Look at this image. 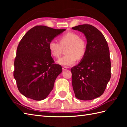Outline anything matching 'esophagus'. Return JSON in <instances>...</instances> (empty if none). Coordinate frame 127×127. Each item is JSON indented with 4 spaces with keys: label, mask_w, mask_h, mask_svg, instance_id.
Masks as SVG:
<instances>
[{
    "label": "esophagus",
    "mask_w": 127,
    "mask_h": 127,
    "mask_svg": "<svg viewBox=\"0 0 127 127\" xmlns=\"http://www.w3.org/2000/svg\"><path fill=\"white\" fill-rule=\"evenodd\" d=\"M62 70H67V67L66 66L62 67Z\"/></svg>",
    "instance_id": "34e87169"
}]
</instances>
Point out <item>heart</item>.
<instances>
[{
	"mask_svg": "<svg viewBox=\"0 0 127 127\" xmlns=\"http://www.w3.org/2000/svg\"><path fill=\"white\" fill-rule=\"evenodd\" d=\"M59 42L60 44L52 40L48 45L51 54L55 58L59 57L63 48L68 46L65 51L67 55L57 61L59 65L71 66L76 62L77 59L80 60L84 57L87 49V43L77 33L70 32L64 34L59 38Z\"/></svg>",
	"mask_w": 127,
	"mask_h": 127,
	"instance_id": "b5f03b06",
	"label": "heart"
}]
</instances>
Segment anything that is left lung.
I'll use <instances>...</instances> for the list:
<instances>
[{
    "label": "left lung",
    "mask_w": 127,
    "mask_h": 127,
    "mask_svg": "<svg viewBox=\"0 0 127 127\" xmlns=\"http://www.w3.org/2000/svg\"><path fill=\"white\" fill-rule=\"evenodd\" d=\"M72 29L84 34L87 42L84 57L71 69L72 87L77 99L90 100L104 93L111 78L109 48L103 34L94 26L86 24Z\"/></svg>",
    "instance_id": "8db88e82"
}]
</instances>
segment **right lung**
Returning <instances> with one entry per match:
<instances>
[{"label": "right lung", "instance_id": "obj_1", "mask_svg": "<svg viewBox=\"0 0 127 127\" xmlns=\"http://www.w3.org/2000/svg\"><path fill=\"white\" fill-rule=\"evenodd\" d=\"M65 30L37 26L27 32L19 43L13 76L19 91L27 98L41 100L53 90L62 68L54 63L48 45Z\"/></svg>", "mask_w": 127, "mask_h": 127}]
</instances>
